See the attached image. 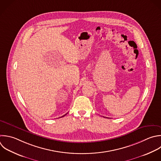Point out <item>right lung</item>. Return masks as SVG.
I'll return each mask as SVG.
<instances>
[{"instance_id": "right-lung-1", "label": "right lung", "mask_w": 161, "mask_h": 161, "mask_svg": "<svg viewBox=\"0 0 161 161\" xmlns=\"http://www.w3.org/2000/svg\"><path fill=\"white\" fill-rule=\"evenodd\" d=\"M65 115H64V116H65Z\"/></svg>"}]
</instances>
